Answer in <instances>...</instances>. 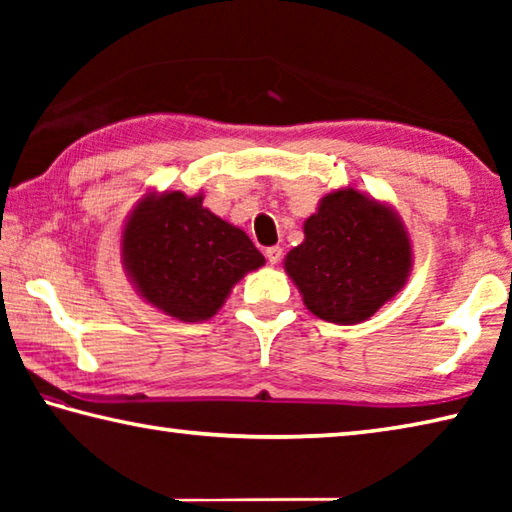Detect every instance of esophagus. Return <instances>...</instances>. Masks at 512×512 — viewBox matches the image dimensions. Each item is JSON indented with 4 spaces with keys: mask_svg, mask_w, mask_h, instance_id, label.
Listing matches in <instances>:
<instances>
[{
    "mask_svg": "<svg viewBox=\"0 0 512 512\" xmlns=\"http://www.w3.org/2000/svg\"><path fill=\"white\" fill-rule=\"evenodd\" d=\"M266 259L271 264H280V259H282V248L280 246H271V248H266Z\"/></svg>",
    "mask_w": 512,
    "mask_h": 512,
    "instance_id": "1",
    "label": "esophagus"
}]
</instances>
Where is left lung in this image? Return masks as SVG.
Instances as JSON below:
<instances>
[{
	"label": "left lung",
	"instance_id": "obj_1",
	"mask_svg": "<svg viewBox=\"0 0 512 512\" xmlns=\"http://www.w3.org/2000/svg\"><path fill=\"white\" fill-rule=\"evenodd\" d=\"M302 230L305 241L284 257V271L305 307L327 323H363L409 280L413 250L404 221L359 189L325 194Z\"/></svg>",
	"mask_w": 512,
	"mask_h": 512
}]
</instances>
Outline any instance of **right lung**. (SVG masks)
Masks as SVG:
<instances>
[{"instance_id":"1","label":"right lung","mask_w":512,"mask_h":512,"mask_svg":"<svg viewBox=\"0 0 512 512\" xmlns=\"http://www.w3.org/2000/svg\"><path fill=\"white\" fill-rule=\"evenodd\" d=\"M264 262L244 230L203 207L201 192L144 194L121 230V264L137 293L183 323L210 320Z\"/></svg>"}]
</instances>
